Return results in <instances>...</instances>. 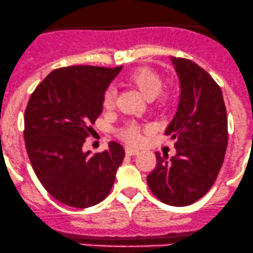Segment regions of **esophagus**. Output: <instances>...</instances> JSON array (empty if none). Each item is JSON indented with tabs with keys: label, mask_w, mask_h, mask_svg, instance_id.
<instances>
[{
	"label": "esophagus",
	"mask_w": 253,
	"mask_h": 253,
	"mask_svg": "<svg viewBox=\"0 0 253 253\" xmlns=\"http://www.w3.org/2000/svg\"><path fill=\"white\" fill-rule=\"evenodd\" d=\"M126 153L127 154V156H136V154L138 153V149L132 148V147H126Z\"/></svg>",
	"instance_id": "esophagus-1"
}]
</instances>
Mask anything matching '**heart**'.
<instances>
[{
  "label": "heart",
  "mask_w": 253,
  "mask_h": 253,
  "mask_svg": "<svg viewBox=\"0 0 253 253\" xmlns=\"http://www.w3.org/2000/svg\"><path fill=\"white\" fill-rule=\"evenodd\" d=\"M126 81L135 85L138 90L145 95L147 99H153L162 91L164 81L158 72L147 67H141L135 70L126 77ZM170 100V95L163 93L159 95L160 104H167ZM116 104V90L113 86H108L102 95V107L105 110H112ZM121 137L129 143H138L142 140L141 136V127L136 123H129L119 132Z\"/></svg>",
  "instance_id": "1"
}]
</instances>
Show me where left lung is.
I'll list each match as a JSON object with an SVG mask.
<instances>
[{
    "instance_id": "obj_1",
    "label": "left lung",
    "mask_w": 253,
    "mask_h": 253,
    "mask_svg": "<svg viewBox=\"0 0 253 253\" xmlns=\"http://www.w3.org/2000/svg\"><path fill=\"white\" fill-rule=\"evenodd\" d=\"M171 60L181 97L165 134L175 140L176 156L168 160L157 152L147 183L160 202L187 206L210 191L218 176L228 143L227 111L221 88L205 70L188 59Z\"/></svg>"
}]
</instances>
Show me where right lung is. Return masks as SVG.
<instances>
[{
  "label": "right lung",
  "mask_w": 253,
  "mask_h": 253,
  "mask_svg": "<svg viewBox=\"0 0 253 253\" xmlns=\"http://www.w3.org/2000/svg\"><path fill=\"white\" fill-rule=\"evenodd\" d=\"M122 66L76 65L50 72L30 96L24 138L32 169L58 202L84 209L110 193L124 148L110 142L104 152L84 153L91 124L102 112V95Z\"/></svg>",
  "instance_id": "1"
}]
</instances>
